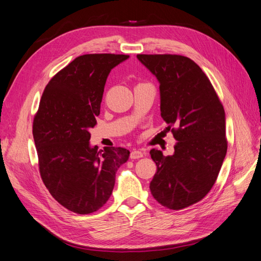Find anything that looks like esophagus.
<instances>
[{
    "label": "esophagus",
    "instance_id": "34e87169",
    "mask_svg": "<svg viewBox=\"0 0 261 261\" xmlns=\"http://www.w3.org/2000/svg\"><path fill=\"white\" fill-rule=\"evenodd\" d=\"M144 153L140 150H133L130 153V159H139V158H143Z\"/></svg>",
    "mask_w": 261,
    "mask_h": 261
}]
</instances>
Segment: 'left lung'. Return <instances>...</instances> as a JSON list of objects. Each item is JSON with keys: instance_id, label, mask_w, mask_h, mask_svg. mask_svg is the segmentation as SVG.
I'll return each instance as SVG.
<instances>
[{"instance_id": "8db88e82", "label": "left lung", "mask_w": 261, "mask_h": 261, "mask_svg": "<svg viewBox=\"0 0 261 261\" xmlns=\"http://www.w3.org/2000/svg\"><path fill=\"white\" fill-rule=\"evenodd\" d=\"M137 59L160 84V111L177 143L164 156L150 150L156 164L150 191L162 206L186 208L206 196L226 154L225 113L208 77L181 55L138 54Z\"/></svg>"}]
</instances>
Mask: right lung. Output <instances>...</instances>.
<instances>
[{
	"mask_svg": "<svg viewBox=\"0 0 261 261\" xmlns=\"http://www.w3.org/2000/svg\"><path fill=\"white\" fill-rule=\"evenodd\" d=\"M124 54H85L46 85L35 116L33 134L45 187L63 207L80 215L108 201L117 169L128 160L122 147L98 151L90 145L107 78L126 61Z\"/></svg>",
	"mask_w": 261,
	"mask_h": 261,
	"instance_id": "1",
	"label": "right lung"
}]
</instances>
